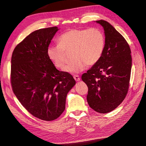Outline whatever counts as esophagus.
Masks as SVG:
<instances>
[{
  "instance_id": "1",
  "label": "esophagus",
  "mask_w": 146,
  "mask_h": 146,
  "mask_svg": "<svg viewBox=\"0 0 146 146\" xmlns=\"http://www.w3.org/2000/svg\"><path fill=\"white\" fill-rule=\"evenodd\" d=\"M74 80H76V82H78V81L80 80V77H79V76H77V75H74Z\"/></svg>"
}]
</instances>
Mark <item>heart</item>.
I'll use <instances>...</instances> for the list:
<instances>
[{
    "instance_id": "1",
    "label": "heart",
    "mask_w": 146,
    "mask_h": 146,
    "mask_svg": "<svg viewBox=\"0 0 146 146\" xmlns=\"http://www.w3.org/2000/svg\"><path fill=\"white\" fill-rule=\"evenodd\" d=\"M105 46V35L98 28L71 29L61 35L58 44L48 47L47 54L55 67L61 69L65 63L66 52L73 50L74 60L66 65L63 70L76 74L83 71L88 65L98 63L103 55Z\"/></svg>"
}]
</instances>
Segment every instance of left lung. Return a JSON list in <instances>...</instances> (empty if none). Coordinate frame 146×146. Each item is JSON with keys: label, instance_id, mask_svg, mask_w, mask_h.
<instances>
[{"label": "left lung", "instance_id": "left-lung-1", "mask_svg": "<svg viewBox=\"0 0 146 146\" xmlns=\"http://www.w3.org/2000/svg\"><path fill=\"white\" fill-rule=\"evenodd\" d=\"M104 29L105 46L98 63L84 73L82 80L88 88L87 102L100 113L113 111L128 92L131 69L130 48L125 38L108 22L96 21Z\"/></svg>", "mask_w": 146, "mask_h": 146}]
</instances>
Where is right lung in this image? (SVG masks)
Masks as SVG:
<instances>
[{"mask_svg": "<svg viewBox=\"0 0 146 146\" xmlns=\"http://www.w3.org/2000/svg\"><path fill=\"white\" fill-rule=\"evenodd\" d=\"M58 30L52 27L35 31L16 46L11 56L13 92L30 114L46 121L62 114L66 96L76 84L72 75L56 69L47 54Z\"/></svg>", "mask_w": 146, "mask_h": 146, "instance_id": "right-lung-1", "label": "right lung"}]
</instances>
